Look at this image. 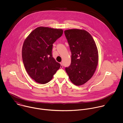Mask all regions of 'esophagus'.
Returning a JSON list of instances; mask_svg holds the SVG:
<instances>
[{"label":"esophagus","mask_w":123,"mask_h":123,"mask_svg":"<svg viewBox=\"0 0 123 123\" xmlns=\"http://www.w3.org/2000/svg\"><path fill=\"white\" fill-rule=\"evenodd\" d=\"M60 65H61L60 68H63V65H62V63H60Z\"/></svg>","instance_id":"34e87169"}]
</instances>
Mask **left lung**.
<instances>
[{"label": "left lung", "instance_id": "8db88e82", "mask_svg": "<svg viewBox=\"0 0 123 123\" xmlns=\"http://www.w3.org/2000/svg\"><path fill=\"white\" fill-rule=\"evenodd\" d=\"M71 52V61L66 71L71 82L80 86L93 76L98 62V53L95 40L85 30L71 29L64 31Z\"/></svg>", "mask_w": 123, "mask_h": 123}]
</instances>
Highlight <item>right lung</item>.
I'll return each mask as SVG.
<instances>
[{
    "label": "right lung",
    "instance_id": "1",
    "mask_svg": "<svg viewBox=\"0 0 123 123\" xmlns=\"http://www.w3.org/2000/svg\"><path fill=\"white\" fill-rule=\"evenodd\" d=\"M61 29L39 26L25 39L22 47L23 63L26 72L36 82L50 81L61 65L52 56L53 44L63 34Z\"/></svg>",
    "mask_w": 123,
    "mask_h": 123
}]
</instances>
